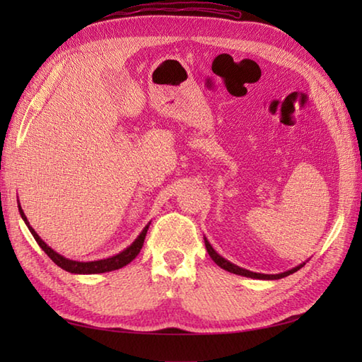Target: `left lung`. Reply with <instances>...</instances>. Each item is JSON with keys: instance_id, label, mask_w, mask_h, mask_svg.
Segmentation results:
<instances>
[{"instance_id": "1", "label": "left lung", "mask_w": 362, "mask_h": 362, "mask_svg": "<svg viewBox=\"0 0 362 362\" xmlns=\"http://www.w3.org/2000/svg\"><path fill=\"white\" fill-rule=\"evenodd\" d=\"M204 241H205L206 252H209V255L211 257V259H213L214 263H216L219 267H222V269H224V271H227V272H232V274H236V275H243V276H249V279H258V280H279V279H283V276H288V275H291V274L297 272L300 267L305 266V263H302V264L292 267V269H289V271L281 272V274H258V272H252V271H247V269H243V267H240V266L230 263L228 259H226L224 257H221L219 253L211 247V244L209 243V240H206L205 236H204Z\"/></svg>"}]
</instances>
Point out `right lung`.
<instances>
[{
  "mask_svg": "<svg viewBox=\"0 0 362 362\" xmlns=\"http://www.w3.org/2000/svg\"><path fill=\"white\" fill-rule=\"evenodd\" d=\"M18 210H20V214H21L23 221H25V224L29 228V232L33 233L34 240L43 249V252L46 253V255H48L59 267H62L64 271L71 272V274H104V272L117 271V269L124 267L126 264L130 263V261L135 259V257L138 255V253H140V250L143 247L146 233H148V228H149V224H151V222H149V224L141 230V233L136 236V240L132 244H130L129 247H126L122 252L117 253V255L109 257V258H104V259H96V261H74V259L65 258L64 255H60V253H57L56 250H52L49 245L46 244L42 240V238L37 235L35 230L29 226V221L26 218L25 211L21 210L20 204H18Z\"/></svg>",
  "mask_w": 362,
  "mask_h": 362,
  "instance_id": "add662e5",
  "label": "right lung"
}]
</instances>
